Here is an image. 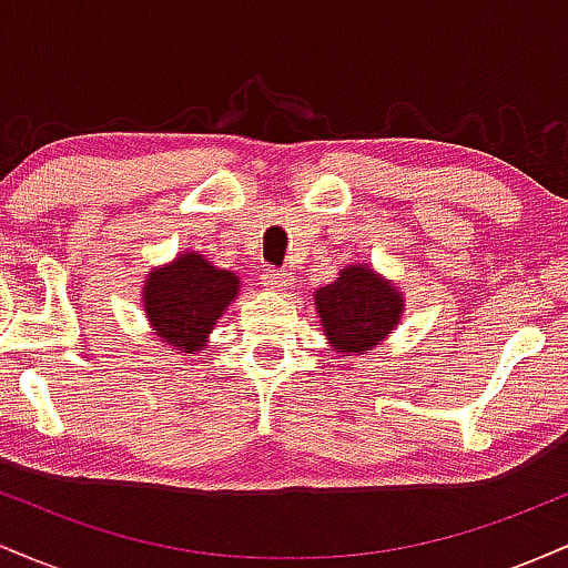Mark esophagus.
<instances>
[{
	"mask_svg": "<svg viewBox=\"0 0 568 568\" xmlns=\"http://www.w3.org/2000/svg\"><path fill=\"white\" fill-rule=\"evenodd\" d=\"M262 283L266 285V288L285 291V285H288V272H285V270H275V266H266L264 275H262Z\"/></svg>",
	"mask_w": 568,
	"mask_h": 568,
	"instance_id": "obj_1",
	"label": "esophagus"
}]
</instances>
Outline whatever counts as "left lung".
Here are the masks:
<instances>
[{
	"instance_id": "1",
	"label": "left lung",
	"mask_w": 568,
	"mask_h": 568,
	"mask_svg": "<svg viewBox=\"0 0 568 568\" xmlns=\"http://www.w3.org/2000/svg\"><path fill=\"white\" fill-rule=\"evenodd\" d=\"M315 306L331 344L342 355H363L400 323L403 293L376 277L366 264H355L347 266L336 283L315 293Z\"/></svg>"
}]
</instances>
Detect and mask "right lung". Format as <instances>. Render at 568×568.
<instances>
[{"label": "right lung", "mask_w": 568, "mask_h": 568, "mask_svg": "<svg viewBox=\"0 0 568 568\" xmlns=\"http://www.w3.org/2000/svg\"><path fill=\"white\" fill-rule=\"evenodd\" d=\"M237 291L234 272L216 270L197 253H181L171 266L149 275L143 306L162 342L197 352Z\"/></svg>", "instance_id": "right-lung-1"}]
</instances>
